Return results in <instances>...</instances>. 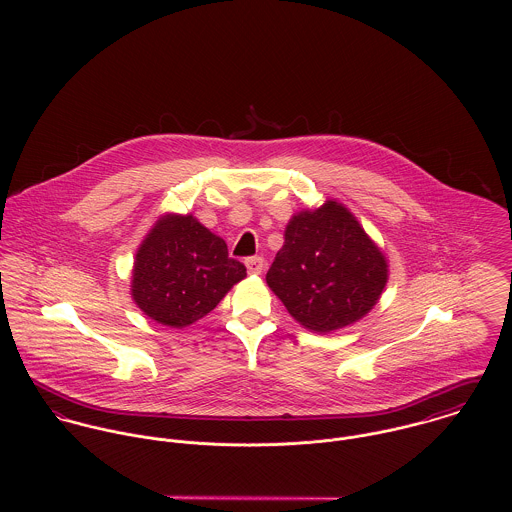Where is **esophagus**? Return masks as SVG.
Instances as JSON below:
<instances>
[{
    "label": "esophagus",
    "mask_w": 512,
    "mask_h": 512,
    "mask_svg": "<svg viewBox=\"0 0 512 512\" xmlns=\"http://www.w3.org/2000/svg\"><path fill=\"white\" fill-rule=\"evenodd\" d=\"M246 270H248V274H252V276L262 274V270H264V258H260V256L248 258V260H246Z\"/></svg>",
    "instance_id": "34e87169"
}]
</instances>
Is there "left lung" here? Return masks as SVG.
<instances>
[{
	"mask_svg": "<svg viewBox=\"0 0 512 512\" xmlns=\"http://www.w3.org/2000/svg\"><path fill=\"white\" fill-rule=\"evenodd\" d=\"M293 319L319 335L361 321L388 282V260L339 201L295 213L266 274Z\"/></svg>",
	"mask_w": 512,
	"mask_h": 512,
	"instance_id": "8db88e82",
	"label": "left lung"
}]
</instances>
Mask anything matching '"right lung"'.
Returning a JSON list of instances; mask_svg holds the SVG:
<instances>
[{
	"mask_svg": "<svg viewBox=\"0 0 512 512\" xmlns=\"http://www.w3.org/2000/svg\"><path fill=\"white\" fill-rule=\"evenodd\" d=\"M246 268L226 242L193 215L165 213L142 240L132 270V299L149 319L183 329L203 319Z\"/></svg>",
	"mask_w": 512,
	"mask_h": 512,
	"instance_id": "add662e5",
	"label": "right lung"
}]
</instances>
